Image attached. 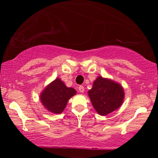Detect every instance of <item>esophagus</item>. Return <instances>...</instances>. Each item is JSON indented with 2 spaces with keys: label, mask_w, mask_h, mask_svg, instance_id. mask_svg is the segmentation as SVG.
Returning a JSON list of instances; mask_svg holds the SVG:
<instances>
[{
  "label": "esophagus",
  "mask_w": 158,
  "mask_h": 158,
  "mask_svg": "<svg viewBox=\"0 0 158 158\" xmlns=\"http://www.w3.org/2000/svg\"><path fill=\"white\" fill-rule=\"evenodd\" d=\"M79 92H81V93H83V92L85 91V88L81 85V86L79 87Z\"/></svg>",
  "instance_id": "esophagus-1"
}]
</instances>
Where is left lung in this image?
<instances>
[{"label":"left lung","mask_w":158,"mask_h":158,"mask_svg":"<svg viewBox=\"0 0 158 158\" xmlns=\"http://www.w3.org/2000/svg\"><path fill=\"white\" fill-rule=\"evenodd\" d=\"M90 101L99 115L111 113L121 106L125 97L124 90L119 83L111 79L98 77L88 90Z\"/></svg>","instance_id":"left-lung-1"}]
</instances>
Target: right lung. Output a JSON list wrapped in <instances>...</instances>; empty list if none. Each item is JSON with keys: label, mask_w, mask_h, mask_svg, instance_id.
Listing matches in <instances>:
<instances>
[{"label": "right lung", "mask_w": 158, "mask_h": 158, "mask_svg": "<svg viewBox=\"0 0 158 158\" xmlns=\"http://www.w3.org/2000/svg\"><path fill=\"white\" fill-rule=\"evenodd\" d=\"M77 94L73 88H68L59 78L49 84L40 95V99L47 110L54 114H61L68 101Z\"/></svg>", "instance_id": "obj_1"}]
</instances>
